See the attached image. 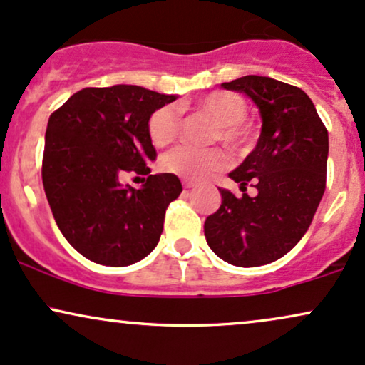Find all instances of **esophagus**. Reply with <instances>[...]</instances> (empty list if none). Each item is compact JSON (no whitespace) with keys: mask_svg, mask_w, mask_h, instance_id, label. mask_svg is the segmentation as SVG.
<instances>
[{"mask_svg":"<svg viewBox=\"0 0 365 365\" xmlns=\"http://www.w3.org/2000/svg\"><path fill=\"white\" fill-rule=\"evenodd\" d=\"M197 183L195 182H190V180H185L183 182V188H187V190H190V188H195Z\"/></svg>","mask_w":365,"mask_h":365,"instance_id":"obj_1","label":"esophagus"}]
</instances>
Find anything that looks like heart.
<instances>
[{
    "mask_svg": "<svg viewBox=\"0 0 365 365\" xmlns=\"http://www.w3.org/2000/svg\"><path fill=\"white\" fill-rule=\"evenodd\" d=\"M199 108L217 121L215 139L225 142L228 148H238L247 137L244 118L247 104L242 96L235 92H211L199 103ZM149 137L156 148H166L178 137L180 120L173 108L163 106L150 115ZM168 173L188 180L206 178L212 171L221 170L226 165V156L220 149H192L178 148L166 154L161 161Z\"/></svg>",
    "mask_w": 365,
    "mask_h": 365,
    "instance_id": "1",
    "label": "heart"
}]
</instances>
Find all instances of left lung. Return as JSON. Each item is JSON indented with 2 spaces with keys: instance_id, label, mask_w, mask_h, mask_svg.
<instances>
[{
  "instance_id": "left-lung-1",
  "label": "left lung",
  "mask_w": 365,
  "mask_h": 365,
  "mask_svg": "<svg viewBox=\"0 0 365 365\" xmlns=\"http://www.w3.org/2000/svg\"><path fill=\"white\" fill-rule=\"evenodd\" d=\"M221 87L244 92L261 115L257 144L228 175L242 192L252 185L257 194L220 188L221 206L206 217L204 235L225 262L264 266L290 252L311 226L326 188L328 130L311 98L290 83L245 75Z\"/></svg>"
}]
</instances>
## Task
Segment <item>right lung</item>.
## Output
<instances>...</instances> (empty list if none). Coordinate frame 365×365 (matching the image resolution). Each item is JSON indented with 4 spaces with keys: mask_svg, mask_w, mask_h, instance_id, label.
<instances>
[{
    "mask_svg": "<svg viewBox=\"0 0 365 365\" xmlns=\"http://www.w3.org/2000/svg\"><path fill=\"white\" fill-rule=\"evenodd\" d=\"M177 96L139 86L87 87L49 116L43 185L68 244L92 262L123 267L158 245L166 207L182 192L177 175H150L156 149L149 118ZM128 170L148 177L121 186Z\"/></svg>",
    "mask_w": 365,
    "mask_h": 365,
    "instance_id": "obj_1",
    "label": "right lung"
}]
</instances>
